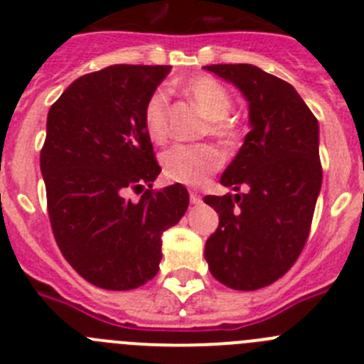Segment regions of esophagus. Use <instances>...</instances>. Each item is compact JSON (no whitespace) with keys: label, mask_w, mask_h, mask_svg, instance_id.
Masks as SVG:
<instances>
[{"label":"esophagus","mask_w":364,"mask_h":364,"mask_svg":"<svg viewBox=\"0 0 364 364\" xmlns=\"http://www.w3.org/2000/svg\"><path fill=\"white\" fill-rule=\"evenodd\" d=\"M189 200H191L193 204H200L202 198H200V195H198V193L195 191V189H191V191H189Z\"/></svg>","instance_id":"obj_1"}]
</instances>
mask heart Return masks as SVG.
Instances as JSON below:
<instances>
[{"label": "heart", "mask_w": 364, "mask_h": 364, "mask_svg": "<svg viewBox=\"0 0 364 364\" xmlns=\"http://www.w3.org/2000/svg\"><path fill=\"white\" fill-rule=\"evenodd\" d=\"M184 92L191 100L195 107L204 114L210 124L208 131L222 146H239L242 138V127L235 118L230 117L233 109V96L218 80L211 76H197L184 83ZM167 122H169V105H167L166 91H154L149 96L144 107V127L147 136L154 144H162L167 138ZM162 173L167 180L178 184L197 186L202 184L211 173L218 171L224 164L220 151L210 144L198 146H178L169 147L160 156Z\"/></svg>", "instance_id": "obj_1"}]
</instances>
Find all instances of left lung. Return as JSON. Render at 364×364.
I'll return each mask as SVG.
<instances>
[{
    "label": "left lung",
    "instance_id": "8db88e82",
    "mask_svg": "<svg viewBox=\"0 0 364 364\" xmlns=\"http://www.w3.org/2000/svg\"><path fill=\"white\" fill-rule=\"evenodd\" d=\"M204 69L242 92L252 127L220 176L222 186L246 191L204 197L218 213L204 257L228 288L259 290L282 277L306 244L323 182L319 124L290 83L259 67Z\"/></svg>",
    "mask_w": 364,
    "mask_h": 364
}]
</instances>
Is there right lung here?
<instances>
[{
	"label": "right lung",
	"instance_id": "right-lung-1",
	"mask_svg": "<svg viewBox=\"0 0 364 364\" xmlns=\"http://www.w3.org/2000/svg\"><path fill=\"white\" fill-rule=\"evenodd\" d=\"M171 65H111L74 80L47 114L40 154L60 252L87 282L134 290L156 275L162 233L184 217L182 184L154 191L162 171L144 107ZM148 189H145V186ZM144 189L138 203L127 193Z\"/></svg>",
	"mask_w": 364,
	"mask_h": 364
}]
</instances>
